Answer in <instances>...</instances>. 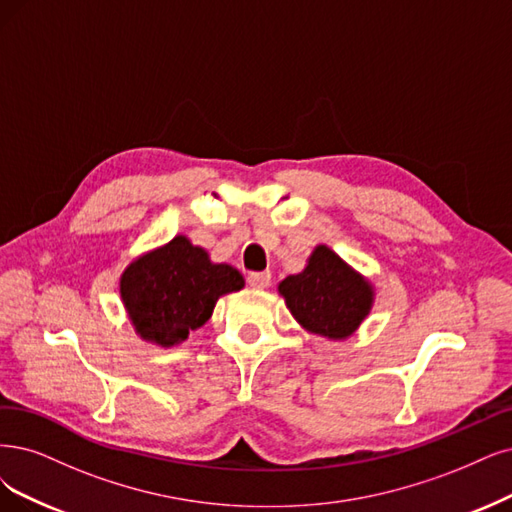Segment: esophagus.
I'll list each match as a JSON object with an SVG mask.
<instances>
[{
  "label": "esophagus",
  "mask_w": 512,
  "mask_h": 512,
  "mask_svg": "<svg viewBox=\"0 0 512 512\" xmlns=\"http://www.w3.org/2000/svg\"><path fill=\"white\" fill-rule=\"evenodd\" d=\"M270 272H253V274H249V287H253V289H266L268 285H270Z\"/></svg>",
  "instance_id": "34e87169"
}]
</instances>
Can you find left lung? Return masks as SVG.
<instances>
[{"mask_svg": "<svg viewBox=\"0 0 512 512\" xmlns=\"http://www.w3.org/2000/svg\"><path fill=\"white\" fill-rule=\"evenodd\" d=\"M278 293L301 327L333 342L356 333L375 299L371 282L327 244H318L306 268L282 280Z\"/></svg>", "mask_w": 512, "mask_h": 512, "instance_id": "8db88e82", "label": "left lung"}]
</instances>
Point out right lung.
<instances>
[{
  "label": "right lung",
  "mask_w": 512,
  "mask_h": 512,
  "mask_svg": "<svg viewBox=\"0 0 512 512\" xmlns=\"http://www.w3.org/2000/svg\"><path fill=\"white\" fill-rule=\"evenodd\" d=\"M242 287L236 268L213 263L187 236L130 261L120 276V297L135 333L162 348L185 342L213 316L219 297Z\"/></svg>",
  "instance_id": "obj_1"
}]
</instances>
